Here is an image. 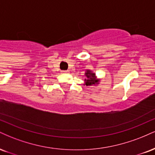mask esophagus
I'll use <instances>...</instances> for the list:
<instances>
[{
	"instance_id": "obj_1",
	"label": "esophagus",
	"mask_w": 155,
	"mask_h": 155,
	"mask_svg": "<svg viewBox=\"0 0 155 155\" xmlns=\"http://www.w3.org/2000/svg\"><path fill=\"white\" fill-rule=\"evenodd\" d=\"M61 73H62V74H68V73H69V71H61Z\"/></svg>"
}]
</instances>
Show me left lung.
<instances>
[{"instance_id": "obj_1", "label": "left lung", "mask_w": 155, "mask_h": 155, "mask_svg": "<svg viewBox=\"0 0 155 155\" xmlns=\"http://www.w3.org/2000/svg\"><path fill=\"white\" fill-rule=\"evenodd\" d=\"M84 75L86 76V79H84V85L88 86V87H90V86H97L99 83H100V79H97L96 74L92 72V71L89 69L87 70Z\"/></svg>"}]
</instances>
